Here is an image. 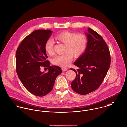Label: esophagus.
Returning <instances> with one entry per match:
<instances>
[{
  "label": "esophagus",
  "instance_id": "34e87169",
  "mask_svg": "<svg viewBox=\"0 0 127 127\" xmlns=\"http://www.w3.org/2000/svg\"><path fill=\"white\" fill-rule=\"evenodd\" d=\"M62 69L63 71H66V70L68 69V68H66V67H62Z\"/></svg>",
  "mask_w": 127,
  "mask_h": 127
}]
</instances>
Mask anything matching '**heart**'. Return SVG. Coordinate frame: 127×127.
I'll return each mask as SVG.
<instances>
[{
    "instance_id": "b5f03b06",
    "label": "heart",
    "mask_w": 127,
    "mask_h": 127,
    "mask_svg": "<svg viewBox=\"0 0 127 127\" xmlns=\"http://www.w3.org/2000/svg\"><path fill=\"white\" fill-rule=\"evenodd\" d=\"M55 38L58 42L65 44L63 51L64 54L56 56L52 60L54 64L62 67L68 66L73 56L75 58L80 57L86 50L88 44L87 37L84 34H77L68 31L59 33L55 36ZM54 46V41L52 39H48L44 45L45 52L50 55H53Z\"/></svg>"
}]
</instances>
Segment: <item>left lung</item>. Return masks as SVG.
Instances as JSON below:
<instances>
[{
	"instance_id": "8db88e82",
	"label": "left lung",
	"mask_w": 127,
	"mask_h": 127,
	"mask_svg": "<svg viewBox=\"0 0 127 127\" xmlns=\"http://www.w3.org/2000/svg\"><path fill=\"white\" fill-rule=\"evenodd\" d=\"M88 32L86 33L88 41L85 52L74 63L78 68H70L76 73L71 88L82 95L95 91L100 86L111 63L109 48L101 36L90 28Z\"/></svg>"
}]
</instances>
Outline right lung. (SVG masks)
<instances>
[{"mask_svg": "<svg viewBox=\"0 0 127 127\" xmlns=\"http://www.w3.org/2000/svg\"><path fill=\"white\" fill-rule=\"evenodd\" d=\"M48 30H37L26 36L19 45L16 54V72L24 87L32 94L43 96L53 88L57 77L62 73L60 67L50 66L44 49L51 35ZM41 67L48 69L42 73Z\"/></svg>", "mask_w": 127, "mask_h": 127, "instance_id": "1", "label": "right lung"}]
</instances>
